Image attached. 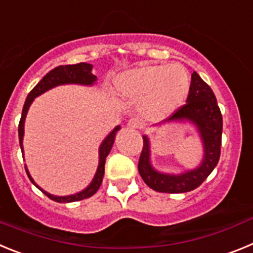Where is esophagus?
<instances>
[{
	"mask_svg": "<svg viewBox=\"0 0 253 253\" xmlns=\"http://www.w3.org/2000/svg\"><path fill=\"white\" fill-rule=\"evenodd\" d=\"M128 126L129 128H133V129H140L142 128V123L137 119H130L128 122Z\"/></svg>",
	"mask_w": 253,
	"mask_h": 253,
	"instance_id": "1",
	"label": "esophagus"
}]
</instances>
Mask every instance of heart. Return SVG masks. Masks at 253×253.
I'll use <instances>...</instances> for the list:
<instances>
[{
	"label": "heart",
	"mask_w": 253,
	"mask_h": 253,
	"mask_svg": "<svg viewBox=\"0 0 253 253\" xmlns=\"http://www.w3.org/2000/svg\"><path fill=\"white\" fill-rule=\"evenodd\" d=\"M115 88L125 99L140 100L143 118L160 122L184 104L189 95L190 75L180 63L146 64L118 76Z\"/></svg>",
	"instance_id": "heart-1"
}]
</instances>
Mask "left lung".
Segmentation results:
<instances>
[{
	"instance_id": "1",
	"label": "left lung",
	"mask_w": 253,
	"mask_h": 253,
	"mask_svg": "<svg viewBox=\"0 0 253 253\" xmlns=\"http://www.w3.org/2000/svg\"><path fill=\"white\" fill-rule=\"evenodd\" d=\"M166 122H190L196 126L202 138L204 156L196 169L172 175L154 169L151 163V143L143 135V149L138 162V171L143 181L158 193L180 194L196 189L218 165L222 146L223 118L215 95L196 72L191 75L186 104L172 114Z\"/></svg>"
}]
</instances>
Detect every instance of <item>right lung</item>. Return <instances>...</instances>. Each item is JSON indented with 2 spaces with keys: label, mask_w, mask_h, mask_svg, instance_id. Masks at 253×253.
<instances>
[{
  "label": "right lung",
  "mask_w": 253,
  "mask_h": 253,
  "mask_svg": "<svg viewBox=\"0 0 253 253\" xmlns=\"http://www.w3.org/2000/svg\"><path fill=\"white\" fill-rule=\"evenodd\" d=\"M92 64L88 63H78V64H67V66H59L55 67L54 69H51L50 72L46 73L42 80H40L39 84L30 91V93L28 95L25 100V104L22 107V114L21 119L19 123V142L20 147H21V152L24 153V148H22V138H24V125H25V118L26 114H28L29 107H30L31 102L34 101L35 97H38L39 95L44 93L45 91L50 90L53 87L59 86V84H84V86H92L96 82L97 77L95 75H92ZM120 126H115L113 130L109 133L106 138L102 140L101 146L99 148V166H97V171L95 173V177L91 181V184L86 187L84 190L80 191L77 194H73V195H67V196H55L51 195V194L44 191L42 187L38 186L35 184V181L33 180V177L30 176L28 171V167L25 166V171L28 173L29 178L35 186L39 190H42L49 199L54 200L57 203H73V202H80V200H84V199L90 198L93 194L100 189L102 182V177H104L105 173V161H106L107 154L110 153L111 148H113L114 140H115L116 131L119 130Z\"/></svg>",
  "instance_id": "add662e5"
}]
</instances>
